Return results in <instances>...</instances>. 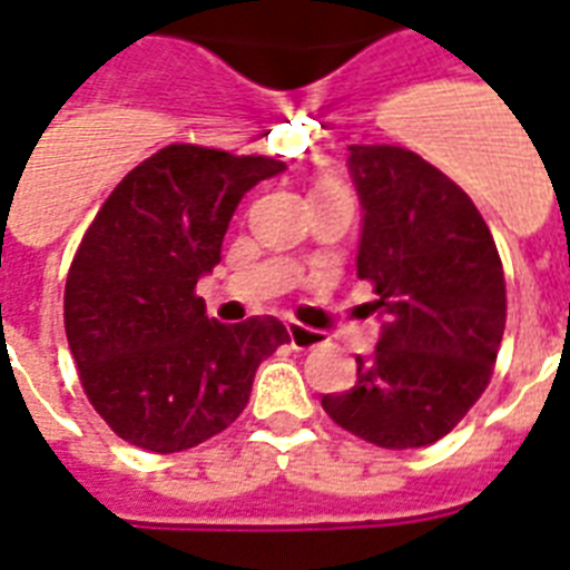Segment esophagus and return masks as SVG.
<instances>
[{
    "mask_svg": "<svg viewBox=\"0 0 570 570\" xmlns=\"http://www.w3.org/2000/svg\"><path fill=\"white\" fill-rule=\"evenodd\" d=\"M286 333H289V345L298 351L318 348V345L325 342V336H322V333L313 331V327L298 325V322H289V325H286Z\"/></svg>",
    "mask_w": 570,
    "mask_h": 570,
    "instance_id": "obj_1",
    "label": "esophagus"
}]
</instances>
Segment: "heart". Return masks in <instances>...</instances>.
Returning a JSON list of instances; mask_svg holds the SVG:
<instances>
[{"label": "heart", "mask_w": 570, "mask_h": 570, "mask_svg": "<svg viewBox=\"0 0 570 570\" xmlns=\"http://www.w3.org/2000/svg\"><path fill=\"white\" fill-rule=\"evenodd\" d=\"M327 187H333L331 180H318L316 187H313V193H322V189H327ZM313 193H309V196H313Z\"/></svg>", "instance_id": "b5f03b06"}]
</instances>
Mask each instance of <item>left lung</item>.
<instances>
[{
	"mask_svg": "<svg viewBox=\"0 0 570 570\" xmlns=\"http://www.w3.org/2000/svg\"><path fill=\"white\" fill-rule=\"evenodd\" d=\"M363 205L357 275L383 318L357 383L322 406L340 428L404 451L448 436L492 377L507 284L492 230L445 173L401 146H351Z\"/></svg>",
	"mask_w": 570,
	"mask_h": 570,
	"instance_id": "obj_1",
	"label": "left lung"
}]
</instances>
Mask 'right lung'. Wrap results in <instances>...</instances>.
Segmentation results:
<instances>
[{
    "label": "right lung",
    "mask_w": 570,
    "mask_h": 570,
    "mask_svg": "<svg viewBox=\"0 0 570 570\" xmlns=\"http://www.w3.org/2000/svg\"><path fill=\"white\" fill-rule=\"evenodd\" d=\"M275 157L175 142L134 166L96 213L69 266L63 327L96 413L155 453L230 428L257 365L284 342L275 316L222 325L196 295L222 261L228 222Z\"/></svg>",
    "instance_id": "1"
}]
</instances>
